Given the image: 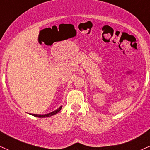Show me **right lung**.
Here are the masks:
<instances>
[{"label":"right lung","mask_w":150,"mask_h":150,"mask_svg":"<svg viewBox=\"0 0 150 150\" xmlns=\"http://www.w3.org/2000/svg\"><path fill=\"white\" fill-rule=\"evenodd\" d=\"M61 108H62V106H61V107L58 108V109L55 110L54 111H52V112H51V113H46V114H43V115H41V114H31V115H32V116H36V117H39V118H46V117H49V116H53V115H55V114H56V113H58L60 111H61Z\"/></svg>","instance_id":"right-lung-1"}]
</instances>
